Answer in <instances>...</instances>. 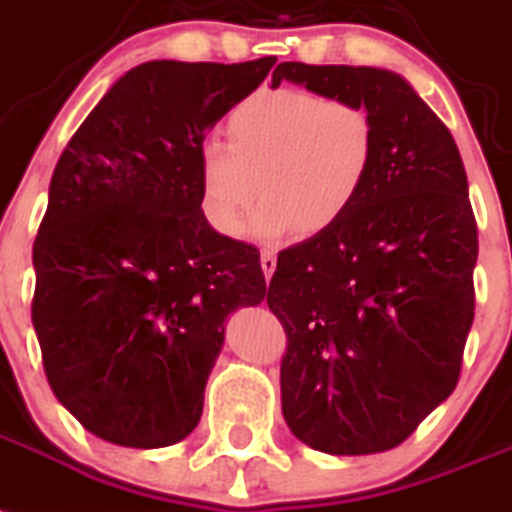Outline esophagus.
I'll return each instance as SVG.
<instances>
[{
  "mask_svg": "<svg viewBox=\"0 0 512 512\" xmlns=\"http://www.w3.org/2000/svg\"><path fill=\"white\" fill-rule=\"evenodd\" d=\"M261 269H264V277L269 280L274 269H277V256H274V251H261Z\"/></svg>",
  "mask_w": 512,
  "mask_h": 512,
  "instance_id": "1",
  "label": "esophagus"
}]
</instances>
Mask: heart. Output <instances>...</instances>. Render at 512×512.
Instances as JSON below:
<instances>
[{
    "label": "heart",
    "instance_id": "b5f03b06",
    "mask_svg": "<svg viewBox=\"0 0 512 512\" xmlns=\"http://www.w3.org/2000/svg\"><path fill=\"white\" fill-rule=\"evenodd\" d=\"M377 149V120L358 101L301 88L259 91L230 109L227 141L198 146L201 206L214 230L238 235L259 190L256 238L322 235L358 204Z\"/></svg>",
    "mask_w": 512,
    "mask_h": 512
}]
</instances>
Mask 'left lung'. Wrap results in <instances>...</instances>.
Here are the masks:
<instances>
[{
    "instance_id": "8db88e82",
    "label": "left lung",
    "mask_w": 512,
    "mask_h": 512,
    "mask_svg": "<svg viewBox=\"0 0 512 512\" xmlns=\"http://www.w3.org/2000/svg\"><path fill=\"white\" fill-rule=\"evenodd\" d=\"M282 80L377 120L371 180L332 230L277 256L266 303L287 335L282 416L329 455L398 447L450 398L474 324L479 256L453 135L403 75L282 62Z\"/></svg>"
}]
</instances>
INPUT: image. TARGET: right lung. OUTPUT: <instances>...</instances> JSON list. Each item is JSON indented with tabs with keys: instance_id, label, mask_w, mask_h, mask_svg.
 <instances>
[{
	"instance_id": "add662e5",
	"label": "right lung",
	"mask_w": 512,
	"mask_h": 512,
	"mask_svg": "<svg viewBox=\"0 0 512 512\" xmlns=\"http://www.w3.org/2000/svg\"><path fill=\"white\" fill-rule=\"evenodd\" d=\"M274 62H143L54 167L33 243V329L59 403L112 445L188 437L227 319L264 301L259 251L206 222L198 146Z\"/></svg>"
}]
</instances>
